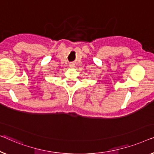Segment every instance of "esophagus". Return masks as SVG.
Returning a JSON list of instances; mask_svg holds the SVG:
<instances>
[{
    "label": "esophagus",
    "mask_w": 154,
    "mask_h": 154,
    "mask_svg": "<svg viewBox=\"0 0 154 154\" xmlns=\"http://www.w3.org/2000/svg\"><path fill=\"white\" fill-rule=\"evenodd\" d=\"M70 68H74V67H75V64L70 63Z\"/></svg>",
    "instance_id": "obj_1"
}]
</instances>
